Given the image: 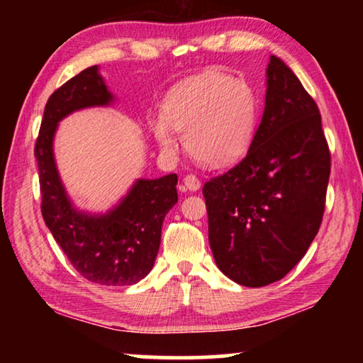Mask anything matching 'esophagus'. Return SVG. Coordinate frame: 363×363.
Instances as JSON below:
<instances>
[{
	"label": "esophagus",
	"instance_id": "1",
	"mask_svg": "<svg viewBox=\"0 0 363 363\" xmlns=\"http://www.w3.org/2000/svg\"><path fill=\"white\" fill-rule=\"evenodd\" d=\"M201 186V182L199 177H196L195 174H187L184 176L182 179V184H181V189L186 192V190H192V192H195V190H199Z\"/></svg>",
	"mask_w": 363,
	"mask_h": 363
}]
</instances>
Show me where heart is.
I'll return each mask as SVG.
<instances>
[{
  "label": "heart",
  "instance_id": "heart-1",
  "mask_svg": "<svg viewBox=\"0 0 363 363\" xmlns=\"http://www.w3.org/2000/svg\"><path fill=\"white\" fill-rule=\"evenodd\" d=\"M257 121V99L251 86L225 73H203L174 86L153 121V136L163 150L179 147L184 131L190 155L210 167H224L242 157Z\"/></svg>",
  "mask_w": 363,
  "mask_h": 363
}]
</instances>
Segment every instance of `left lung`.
<instances>
[{
  "label": "left lung",
  "instance_id": "1",
  "mask_svg": "<svg viewBox=\"0 0 363 363\" xmlns=\"http://www.w3.org/2000/svg\"><path fill=\"white\" fill-rule=\"evenodd\" d=\"M330 169L320 110L272 56L266 107L247 155L203 186L208 238L223 274L253 288L284 279L322 224Z\"/></svg>",
  "mask_w": 363,
  "mask_h": 363
}]
</instances>
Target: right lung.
Masks as SVG:
<instances>
[{
    "mask_svg": "<svg viewBox=\"0 0 363 363\" xmlns=\"http://www.w3.org/2000/svg\"><path fill=\"white\" fill-rule=\"evenodd\" d=\"M110 101L112 94L96 65L70 78L49 96L35 143V158L43 219L72 266L94 284L125 286L138 284L153 267L163 219L177 203V176L140 179L113 211L88 216L72 208L52 155L54 133L65 115Z\"/></svg>",
    "mask_w": 363,
    "mask_h": 363,
    "instance_id": "1",
    "label": "right lung"
}]
</instances>
